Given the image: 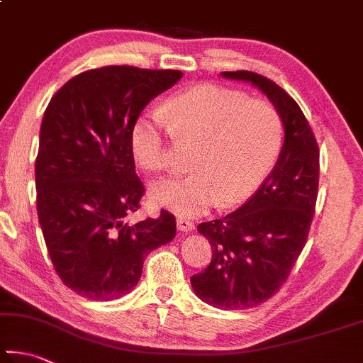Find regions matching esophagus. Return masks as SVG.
I'll use <instances>...</instances> for the list:
<instances>
[{
  "mask_svg": "<svg viewBox=\"0 0 363 363\" xmlns=\"http://www.w3.org/2000/svg\"><path fill=\"white\" fill-rule=\"evenodd\" d=\"M176 223H177V230H179V232H184V233L192 232V230L195 228L194 222H190L187 219H182V217H179V219L176 220Z\"/></svg>",
  "mask_w": 363,
  "mask_h": 363,
  "instance_id": "34e87169",
  "label": "esophagus"
}]
</instances>
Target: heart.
I'll return each mask as SVG.
<instances>
[{"mask_svg": "<svg viewBox=\"0 0 363 363\" xmlns=\"http://www.w3.org/2000/svg\"><path fill=\"white\" fill-rule=\"evenodd\" d=\"M161 116H143L131 130V152L149 173L168 168L164 136L199 143L194 173L150 187L154 204L181 217H199L220 203L230 208L247 200L278 159L282 121L272 103L242 91L203 84L164 104Z\"/></svg>", "mask_w": 363, "mask_h": 363, "instance_id": "1", "label": "heart"}]
</instances>
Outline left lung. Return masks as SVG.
I'll return each mask as SVG.
<instances>
[{
    "label": "left lung",
    "instance_id": "obj_1",
    "mask_svg": "<svg viewBox=\"0 0 363 363\" xmlns=\"http://www.w3.org/2000/svg\"><path fill=\"white\" fill-rule=\"evenodd\" d=\"M220 74L259 87L284 125L278 162L259 190L235 213L199 225L213 259L190 278L196 296L220 309H247L279 291L306 245L318 200L319 147L303 111L278 84L252 71Z\"/></svg>",
    "mask_w": 363,
    "mask_h": 363
}]
</instances>
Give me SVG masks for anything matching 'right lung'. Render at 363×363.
Instances as JSON below:
<instances>
[{"instance_id": "obj_1", "label": "right lung", "mask_w": 363, "mask_h": 363, "mask_svg": "<svg viewBox=\"0 0 363 363\" xmlns=\"http://www.w3.org/2000/svg\"><path fill=\"white\" fill-rule=\"evenodd\" d=\"M182 77L176 69L104 67L84 71L52 96L35 163L45 246L63 284L95 301L133 291L149 252L176 236V219L130 225L144 186L131 130L143 109Z\"/></svg>"}]
</instances>
